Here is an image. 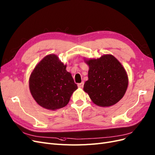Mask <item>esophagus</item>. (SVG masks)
Wrapping results in <instances>:
<instances>
[{
    "mask_svg": "<svg viewBox=\"0 0 155 155\" xmlns=\"http://www.w3.org/2000/svg\"><path fill=\"white\" fill-rule=\"evenodd\" d=\"M83 85H84V82H81L80 83H78V85L79 88H83Z\"/></svg>",
    "mask_w": 155,
    "mask_h": 155,
    "instance_id": "34e87169",
    "label": "esophagus"
}]
</instances>
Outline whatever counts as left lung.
<instances>
[{
	"mask_svg": "<svg viewBox=\"0 0 155 155\" xmlns=\"http://www.w3.org/2000/svg\"><path fill=\"white\" fill-rule=\"evenodd\" d=\"M89 67L88 79L83 90L95 105L107 107L117 104L128 87L127 74L122 64L111 54L97 59H84Z\"/></svg>",
	"mask_w": 155,
	"mask_h": 155,
	"instance_id": "obj_1",
	"label": "left lung"
}]
</instances>
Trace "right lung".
Wrapping results in <instances>:
<instances>
[{
    "label": "right lung",
    "mask_w": 155,
    "mask_h": 155,
    "mask_svg": "<svg viewBox=\"0 0 155 155\" xmlns=\"http://www.w3.org/2000/svg\"><path fill=\"white\" fill-rule=\"evenodd\" d=\"M67 64L58 56L49 54L35 67L29 79V88L37 104L46 109L55 110L66 106L78 88Z\"/></svg>",
    "instance_id": "add662e5"
}]
</instances>
